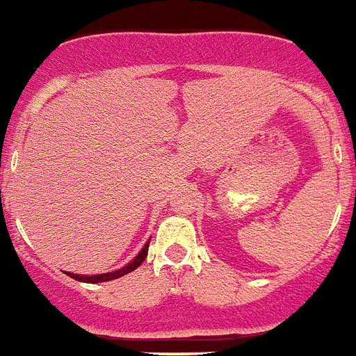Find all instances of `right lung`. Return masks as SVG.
Returning <instances> with one entry per match:
<instances>
[{
	"mask_svg": "<svg viewBox=\"0 0 356 356\" xmlns=\"http://www.w3.org/2000/svg\"><path fill=\"white\" fill-rule=\"evenodd\" d=\"M149 241H151V238H149ZM147 248H149V242H146V244H144L143 250L139 251V254H137V257H135L131 262H128L127 266L121 267V269H118V271L103 273V275H74V273H67V276L78 280V282H83V284H102V282L118 280V278H121V276L128 275V273L135 271V269H137V267H139L140 264L144 262V259L147 257Z\"/></svg>",
	"mask_w": 356,
	"mask_h": 356,
	"instance_id": "add662e5",
	"label": "right lung"
}]
</instances>
